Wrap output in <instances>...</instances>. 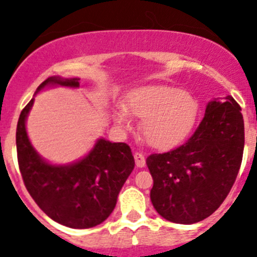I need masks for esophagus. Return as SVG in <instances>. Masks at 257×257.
Masks as SVG:
<instances>
[{
    "label": "esophagus",
    "instance_id": "esophagus-1",
    "mask_svg": "<svg viewBox=\"0 0 257 257\" xmlns=\"http://www.w3.org/2000/svg\"><path fill=\"white\" fill-rule=\"evenodd\" d=\"M134 157H135V163H136L137 167L142 168V167H145V166H146V160H145V156L142 155V153L136 152L134 155Z\"/></svg>",
    "mask_w": 257,
    "mask_h": 257
}]
</instances>
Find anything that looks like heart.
<instances>
[{
  "label": "heart",
  "instance_id": "1",
  "mask_svg": "<svg viewBox=\"0 0 257 257\" xmlns=\"http://www.w3.org/2000/svg\"><path fill=\"white\" fill-rule=\"evenodd\" d=\"M197 100L172 86L148 85L132 90L125 107L115 112V122L127 128L131 115L141 117V134L148 145L160 150L174 147L183 141L197 117Z\"/></svg>",
  "mask_w": 257,
  "mask_h": 257
}]
</instances>
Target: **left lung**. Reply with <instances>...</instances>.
<instances>
[{
	"label": "left lung",
	"mask_w": 257,
	"mask_h": 257,
	"mask_svg": "<svg viewBox=\"0 0 257 257\" xmlns=\"http://www.w3.org/2000/svg\"><path fill=\"white\" fill-rule=\"evenodd\" d=\"M244 118L232 96L208 102L205 115L184 145L148 156L151 202L166 220L194 224L214 213L229 194L244 152Z\"/></svg>",
	"instance_id": "1"
}]
</instances>
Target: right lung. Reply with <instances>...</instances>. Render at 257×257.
I'll return each mask as SVG.
<instances>
[{
	"instance_id": "add662e5",
	"label": "right lung",
	"mask_w": 257,
	"mask_h": 257,
	"mask_svg": "<svg viewBox=\"0 0 257 257\" xmlns=\"http://www.w3.org/2000/svg\"><path fill=\"white\" fill-rule=\"evenodd\" d=\"M53 86L79 88V79L50 76L37 92ZM34 97L22 110L16 131L18 166L28 193L38 207L57 223L88 229L106 220L117 195L135 167L131 148L123 142L99 139L76 162L53 165L38 155L28 139L26 121Z\"/></svg>"
}]
</instances>
